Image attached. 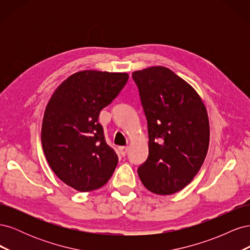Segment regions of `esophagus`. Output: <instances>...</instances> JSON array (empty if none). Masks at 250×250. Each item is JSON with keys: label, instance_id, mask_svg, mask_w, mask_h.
<instances>
[{"label": "esophagus", "instance_id": "esophagus-1", "mask_svg": "<svg viewBox=\"0 0 250 250\" xmlns=\"http://www.w3.org/2000/svg\"><path fill=\"white\" fill-rule=\"evenodd\" d=\"M128 152V147H120V153L122 156H125Z\"/></svg>", "mask_w": 250, "mask_h": 250}]
</instances>
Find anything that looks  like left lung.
<instances>
[{
  "mask_svg": "<svg viewBox=\"0 0 250 250\" xmlns=\"http://www.w3.org/2000/svg\"><path fill=\"white\" fill-rule=\"evenodd\" d=\"M148 128L149 154L138 174L158 195H171L191 183L207 156L209 126L199 95L164 66L132 73Z\"/></svg>",
  "mask_w": 250,
  "mask_h": 250,
  "instance_id": "obj_1",
  "label": "left lung"
}]
</instances>
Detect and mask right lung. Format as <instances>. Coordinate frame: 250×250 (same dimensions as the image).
<instances>
[{"label": "right lung", "instance_id": "obj_1", "mask_svg": "<svg viewBox=\"0 0 250 250\" xmlns=\"http://www.w3.org/2000/svg\"><path fill=\"white\" fill-rule=\"evenodd\" d=\"M126 73L82 71L65 79L44 110L42 145L51 169L80 192L103 187L118 165L105 141L100 111L128 81Z\"/></svg>", "mask_w": 250, "mask_h": 250}]
</instances>
